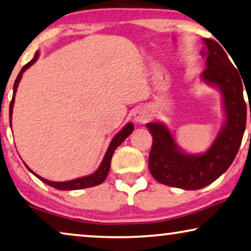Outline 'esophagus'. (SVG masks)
Masks as SVG:
<instances>
[{"label":"esophagus","mask_w":251,"mask_h":251,"mask_svg":"<svg viewBox=\"0 0 251 251\" xmlns=\"http://www.w3.org/2000/svg\"><path fill=\"white\" fill-rule=\"evenodd\" d=\"M149 113L145 108H138L135 113H134V119H135V122L141 123V124L149 121Z\"/></svg>","instance_id":"1"}]
</instances>
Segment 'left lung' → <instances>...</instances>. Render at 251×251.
<instances>
[{"mask_svg":"<svg viewBox=\"0 0 251 251\" xmlns=\"http://www.w3.org/2000/svg\"><path fill=\"white\" fill-rule=\"evenodd\" d=\"M203 40L201 55L206 57V69L201 80L221 91L226 113V123L211 148L201 154H188L179 149L166 125L147 124L153 137L150 173L163 185L186 190L203 188L226 173L237 155L246 129L247 107L240 74L219 43Z\"/></svg>","mask_w":251,"mask_h":251,"instance_id":"left-lung-1","label":"left lung"}]
</instances>
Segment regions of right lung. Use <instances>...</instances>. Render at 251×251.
Here are the masks:
<instances>
[{
    "instance_id": "1",
    "label": "right lung",
    "mask_w": 251,
    "mask_h": 251,
    "mask_svg": "<svg viewBox=\"0 0 251 251\" xmlns=\"http://www.w3.org/2000/svg\"><path fill=\"white\" fill-rule=\"evenodd\" d=\"M38 57H39V53H38V51H36L35 57H33L31 61L27 63V64L22 67L20 73L18 74V76L16 78V82H14V85H13V96H12V100H11V102H10V109H9L10 123H11V119H12L14 97H16V92H17L19 82H20L21 77H22V74H24L25 71L29 69V67L31 66L33 63L37 61V59H38ZM133 129H134V125L132 124V123H128V124H126L124 127H123V128L119 130L117 134H116L113 140H111L109 147H108V149H107L106 154H104V156H103L101 164H100L96 173H93L92 175L85 176V177L76 178V179H73V180H69V181H61V182L50 181V180H47V179L40 177V176L33 173V171L27 166V164H25V167H27V169L30 171V173L35 175L37 178L40 179V180L45 182V184L50 185L51 187H54V188L59 189V190H76V189L89 188V187H93V186H98L100 184H102V182L104 181V179L107 178L108 173H109V169H110L111 158H113L115 150L117 149L119 145H121L123 142L126 140L127 136H128L129 134L133 132Z\"/></svg>"
}]
</instances>
